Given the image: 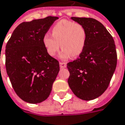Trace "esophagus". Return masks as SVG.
<instances>
[{
  "mask_svg": "<svg viewBox=\"0 0 125 125\" xmlns=\"http://www.w3.org/2000/svg\"><path fill=\"white\" fill-rule=\"evenodd\" d=\"M59 65H60V67L62 68H66V63L65 62H61L59 63Z\"/></svg>",
  "mask_w": 125,
  "mask_h": 125,
  "instance_id": "obj_1",
  "label": "esophagus"
}]
</instances>
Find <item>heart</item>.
<instances>
[{
	"mask_svg": "<svg viewBox=\"0 0 125 125\" xmlns=\"http://www.w3.org/2000/svg\"><path fill=\"white\" fill-rule=\"evenodd\" d=\"M51 31L52 35L46 33L42 38L49 55L54 57L60 49V44L63 49L60 55L62 59L78 57L84 50L87 41V31L84 26L63 19L53 26Z\"/></svg>",
	"mask_w": 125,
	"mask_h": 125,
	"instance_id": "heart-1",
	"label": "heart"
}]
</instances>
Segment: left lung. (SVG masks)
<instances>
[{
    "label": "left lung",
    "instance_id": "1",
    "mask_svg": "<svg viewBox=\"0 0 125 125\" xmlns=\"http://www.w3.org/2000/svg\"><path fill=\"white\" fill-rule=\"evenodd\" d=\"M71 19L84 26L87 41L79 58L67 63L68 85L77 97L92 100L110 84L116 68V47L113 36L99 21L76 17Z\"/></svg>",
    "mask_w": 125,
    "mask_h": 125
}]
</instances>
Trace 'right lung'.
I'll return each mask as SVG.
<instances>
[{"label":"right lung","mask_w":125,"mask_h":125,"mask_svg":"<svg viewBox=\"0 0 125 125\" xmlns=\"http://www.w3.org/2000/svg\"><path fill=\"white\" fill-rule=\"evenodd\" d=\"M59 19L24 21L14 30L5 47V68L14 92L22 100L38 104L47 99L59 71V63L48 54L42 38Z\"/></svg>","instance_id":"right-lung-1"}]
</instances>
